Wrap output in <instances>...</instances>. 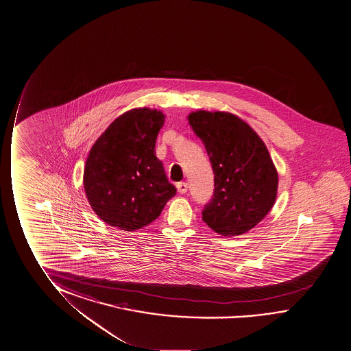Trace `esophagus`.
Wrapping results in <instances>:
<instances>
[{
    "label": "esophagus",
    "instance_id": "esophagus-1",
    "mask_svg": "<svg viewBox=\"0 0 351 351\" xmlns=\"http://www.w3.org/2000/svg\"><path fill=\"white\" fill-rule=\"evenodd\" d=\"M188 188V183H185V182H182V183L177 184V189H178V193H180V194H186Z\"/></svg>",
    "mask_w": 351,
    "mask_h": 351
}]
</instances>
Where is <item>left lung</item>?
Returning a JSON list of instances; mask_svg holds the SVG:
<instances>
[{"mask_svg": "<svg viewBox=\"0 0 351 351\" xmlns=\"http://www.w3.org/2000/svg\"><path fill=\"white\" fill-rule=\"evenodd\" d=\"M188 120L215 173V193L202 219L219 235H242L275 204L278 176L270 154L251 126L230 112L194 111Z\"/></svg>", "mask_w": 351, "mask_h": 351, "instance_id": "obj_1", "label": "left lung"}]
</instances>
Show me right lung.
Returning a JSON list of instances; mask_svg holds the SVG:
<instances>
[{"label": "right lung", "mask_w": 351, "mask_h": 351, "mask_svg": "<svg viewBox=\"0 0 351 351\" xmlns=\"http://www.w3.org/2000/svg\"><path fill=\"white\" fill-rule=\"evenodd\" d=\"M163 123L162 111L132 109L119 116L90 149L84 193L106 224L125 231L141 229L177 194L155 152Z\"/></svg>", "instance_id": "add662e5"}]
</instances>
